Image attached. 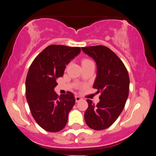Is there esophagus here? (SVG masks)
I'll return each instance as SVG.
<instances>
[{
    "label": "esophagus",
    "instance_id": "34e87169",
    "mask_svg": "<svg viewBox=\"0 0 156 156\" xmlns=\"http://www.w3.org/2000/svg\"><path fill=\"white\" fill-rule=\"evenodd\" d=\"M75 98H76V103H78V102H79V101H80L82 100V98H80V97H79V96H76V97H75Z\"/></svg>",
    "mask_w": 156,
    "mask_h": 156
}]
</instances>
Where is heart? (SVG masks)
Instances as JSON below:
<instances>
[{"instance_id":"1","label":"heart","mask_w":156,"mask_h":156,"mask_svg":"<svg viewBox=\"0 0 156 156\" xmlns=\"http://www.w3.org/2000/svg\"><path fill=\"white\" fill-rule=\"evenodd\" d=\"M91 62H92V61H91L90 59H89V58H83V59L81 60V64L82 65H84V64H89V63H91Z\"/></svg>"}]
</instances>
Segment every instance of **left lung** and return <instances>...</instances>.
<instances>
[{
	"label": "left lung",
	"instance_id": "8db88e82",
	"mask_svg": "<svg viewBox=\"0 0 156 156\" xmlns=\"http://www.w3.org/2000/svg\"><path fill=\"white\" fill-rule=\"evenodd\" d=\"M81 49L95 61L97 78L93 88L101 92L97 105L87 100L89 106L84 113V119L92 129H106L117 120L128 99L130 84L128 70L120 58L105 46Z\"/></svg>",
	"mask_w": 156,
	"mask_h": 156
}]
</instances>
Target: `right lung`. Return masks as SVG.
<instances>
[{"label":"right lung","mask_w":156,"mask_h":156,"mask_svg":"<svg viewBox=\"0 0 156 156\" xmlns=\"http://www.w3.org/2000/svg\"><path fill=\"white\" fill-rule=\"evenodd\" d=\"M80 52L78 47L51 44L33 61L26 80V100L37 123L48 132H58L67 125L68 114L76 103L67 92L58 97L56 80L63 76L66 65Z\"/></svg>","instance_id":"right-lung-1"}]
</instances>
